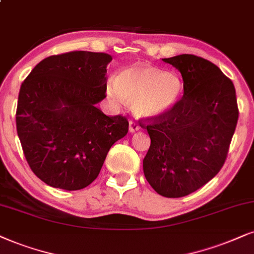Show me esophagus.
Masks as SVG:
<instances>
[{"label":"esophagus","instance_id":"obj_1","mask_svg":"<svg viewBox=\"0 0 254 254\" xmlns=\"http://www.w3.org/2000/svg\"><path fill=\"white\" fill-rule=\"evenodd\" d=\"M140 129V125L138 124V122L136 121H130L129 123V130L130 132H134V131H138Z\"/></svg>","mask_w":254,"mask_h":254}]
</instances>
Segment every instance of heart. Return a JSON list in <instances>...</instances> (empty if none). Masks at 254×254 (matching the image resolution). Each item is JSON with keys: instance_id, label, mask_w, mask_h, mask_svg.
<instances>
[{"instance_id": "b5f03b06", "label": "heart", "mask_w": 254, "mask_h": 254, "mask_svg": "<svg viewBox=\"0 0 254 254\" xmlns=\"http://www.w3.org/2000/svg\"><path fill=\"white\" fill-rule=\"evenodd\" d=\"M107 92L116 105L132 102L137 116L152 117L177 104L183 94V82L175 73L149 65H134L123 70L117 79H109Z\"/></svg>"}]
</instances>
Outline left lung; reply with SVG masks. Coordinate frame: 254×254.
Masks as SVG:
<instances>
[{"label":"left lung","instance_id":"1","mask_svg":"<svg viewBox=\"0 0 254 254\" xmlns=\"http://www.w3.org/2000/svg\"><path fill=\"white\" fill-rule=\"evenodd\" d=\"M163 61L181 71L184 95L169 111L143 118L151 138L143 170L157 193L179 198L223 168L239 110L232 81L216 64L189 54Z\"/></svg>","mask_w":254,"mask_h":254}]
</instances>
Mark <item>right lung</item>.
I'll use <instances>...</instances> for the list:
<instances>
[{"label":"right lung","instance_id":"obj_1","mask_svg":"<svg viewBox=\"0 0 254 254\" xmlns=\"http://www.w3.org/2000/svg\"><path fill=\"white\" fill-rule=\"evenodd\" d=\"M105 53L70 51L41 61L22 83L16 129L31 171L46 184L75 191L91 184L112 144L129 130L127 117L107 116Z\"/></svg>","mask_w":254,"mask_h":254}]
</instances>
